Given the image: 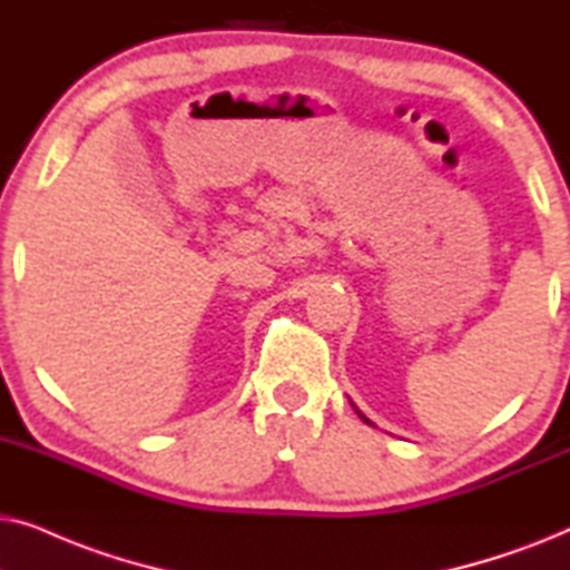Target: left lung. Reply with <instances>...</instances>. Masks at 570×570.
Segmentation results:
<instances>
[{
    "mask_svg": "<svg viewBox=\"0 0 570 570\" xmlns=\"http://www.w3.org/2000/svg\"><path fill=\"white\" fill-rule=\"evenodd\" d=\"M361 417H363V415H361ZM363 420H365V417H363ZM365 423H368V420H365Z\"/></svg>",
    "mask_w": 570,
    "mask_h": 570,
    "instance_id": "1",
    "label": "left lung"
}]
</instances>
